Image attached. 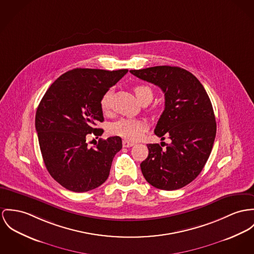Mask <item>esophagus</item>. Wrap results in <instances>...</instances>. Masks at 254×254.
<instances>
[{"label":"esophagus","mask_w":254,"mask_h":254,"mask_svg":"<svg viewBox=\"0 0 254 254\" xmlns=\"http://www.w3.org/2000/svg\"><path fill=\"white\" fill-rule=\"evenodd\" d=\"M134 145H135L134 142H130V141H127V140H124V141H123V146L126 147V148L132 147V146H134Z\"/></svg>","instance_id":"34e87169"}]
</instances>
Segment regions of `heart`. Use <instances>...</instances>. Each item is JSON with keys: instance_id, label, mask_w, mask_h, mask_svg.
I'll return each mask as SVG.
<instances>
[{"instance_id": "heart-1", "label": "heart", "mask_w": 254, "mask_h": 254, "mask_svg": "<svg viewBox=\"0 0 254 254\" xmlns=\"http://www.w3.org/2000/svg\"><path fill=\"white\" fill-rule=\"evenodd\" d=\"M138 101L141 103L145 100H152L153 90L148 85H136L133 88ZM111 101V91H107L100 99L101 109L105 112L110 108ZM146 130V126L142 121L135 119H120L117 122L113 123L110 127V133L113 135L123 137L127 140H137L144 131Z\"/></svg>"}]
</instances>
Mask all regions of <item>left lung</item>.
<instances>
[{
	"mask_svg": "<svg viewBox=\"0 0 254 254\" xmlns=\"http://www.w3.org/2000/svg\"><path fill=\"white\" fill-rule=\"evenodd\" d=\"M129 71L164 93L165 107L155 134L161 140L165 136L171 140L167 145H147L149 155L140 164L142 174L159 190L184 188L200 174L215 142L216 124L209 96L192 73L179 66L158 65Z\"/></svg>",
	"mask_w": 254,
	"mask_h": 254,
	"instance_id": "8db88e82",
	"label": "left lung"
}]
</instances>
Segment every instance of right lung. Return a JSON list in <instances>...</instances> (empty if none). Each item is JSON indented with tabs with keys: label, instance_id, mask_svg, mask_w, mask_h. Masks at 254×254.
Here are the masks:
<instances>
[{
	"label": "right lung",
	"instance_id": "obj_1",
	"mask_svg": "<svg viewBox=\"0 0 254 254\" xmlns=\"http://www.w3.org/2000/svg\"><path fill=\"white\" fill-rule=\"evenodd\" d=\"M127 69L74 68L61 75L46 91L36 113V129L46 169L64 189L92 190L108 178L113 158L122 149L121 137L99 139L93 148L88 134L100 136L102 96Z\"/></svg>",
	"mask_w": 254,
	"mask_h": 254
}]
</instances>
